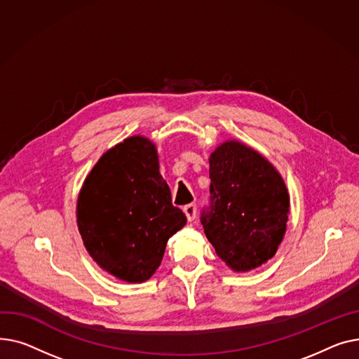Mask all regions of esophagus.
Masks as SVG:
<instances>
[{
    "mask_svg": "<svg viewBox=\"0 0 359 359\" xmlns=\"http://www.w3.org/2000/svg\"><path fill=\"white\" fill-rule=\"evenodd\" d=\"M182 212L185 213L187 220H188V222H191V220H194V219H196V215H197V205H196V204H187V205H184Z\"/></svg>",
    "mask_w": 359,
    "mask_h": 359,
    "instance_id": "34e87169",
    "label": "esophagus"
}]
</instances>
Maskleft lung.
<instances>
[{"label":"left lung","instance_id":"1","mask_svg":"<svg viewBox=\"0 0 359 359\" xmlns=\"http://www.w3.org/2000/svg\"><path fill=\"white\" fill-rule=\"evenodd\" d=\"M210 212L201 216L208 242L235 272L268 262L281 245L290 213L287 185L265 156L230 139L208 158Z\"/></svg>","mask_w":359,"mask_h":359}]
</instances>
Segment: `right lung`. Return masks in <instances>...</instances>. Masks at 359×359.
Instances as JSON below:
<instances>
[{"instance_id": "add662e5", "label": "right lung", "mask_w": 359, "mask_h": 359, "mask_svg": "<svg viewBox=\"0 0 359 359\" xmlns=\"http://www.w3.org/2000/svg\"><path fill=\"white\" fill-rule=\"evenodd\" d=\"M187 223L172 205L152 140L135 135L104 152L83 181L76 224L97 265L126 283H144Z\"/></svg>"}]
</instances>
